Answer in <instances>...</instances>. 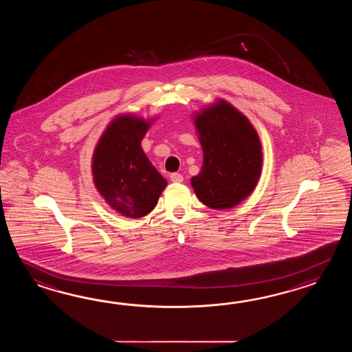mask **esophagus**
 <instances>
[{
  "label": "esophagus",
  "instance_id": "obj_1",
  "mask_svg": "<svg viewBox=\"0 0 352 352\" xmlns=\"http://www.w3.org/2000/svg\"><path fill=\"white\" fill-rule=\"evenodd\" d=\"M170 179L175 182V184H179V182H182L184 181V176L179 173H173L170 175Z\"/></svg>",
  "mask_w": 352,
  "mask_h": 352
}]
</instances>
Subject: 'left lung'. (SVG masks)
<instances>
[{"label":"left lung","mask_w":352,"mask_h":352,"mask_svg":"<svg viewBox=\"0 0 352 352\" xmlns=\"http://www.w3.org/2000/svg\"><path fill=\"white\" fill-rule=\"evenodd\" d=\"M204 164L191 179L195 194L211 209L236 206L254 190L262 171V144L247 117L225 100L195 117Z\"/></svg>","instance_id":"8db88e82"}]
</instances>
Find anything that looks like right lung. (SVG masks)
Returning a JSON list of instances; mask_svg holds the SVG:
<instances>
[{"label": "right lung", "instance_id": "obj_1", "mask_svg": "<svg viewBox=\"0 0 352 352\" xmlns=\"http://www.w3.org/2000/svg\"><path fill=\"white\" fill-rule=\"evenodd\" d=\"M151 122L132 114L120 116L107 127L94 150L91 173L96 187L123 217H146L167 185L141 147Z\"/></svg>", "mask_w": 352, "mask_h": 352}]
</instances>
